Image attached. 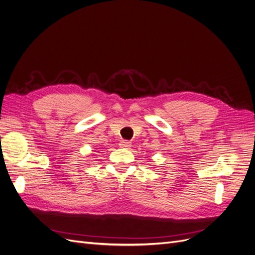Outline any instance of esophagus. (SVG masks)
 <instances>
[{"label": "esophagus", "instance_id": "1", "mask_svg": "<svg viewBox=\"0 0 255 255\" xmlns=\"http://www.w3.org/2000/svg\"><path fill=\"white\" fill-rule=\"evenodd\" d=\"M120 146H121V148L128 149V148H130V146H131V142L128 141V140H121L120 141Z\"/></svg>", "mask_w": 255, "mask_h": 255}]
</instances>
